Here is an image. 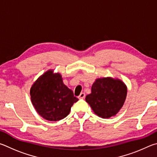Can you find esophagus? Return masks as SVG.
<instances>
[{
	"mask_svg": "<svg viewBox=\"0 0 157 157\" xmlns=\"http://www.w3.org/2000/svg\"><path fill=\"white\" fill-rule=\"evenodd\" d=\"M85 97H86V94H85L84 92H82V93H81V94L79 95L78 98L79 99H83V98H84Z\"/></svg>",
	"mask_w": 157,
	"mask_h": 157,
	"instance_id": "34e87169",
	"label": "esophagus"
}]
</instances>
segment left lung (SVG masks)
<instances>
[{
  "label": "left lung",
  "mask_w": 157,
  "mask_h": 157,
  "mask_svg": "<svg viewBox=\"0 0 157 157\" xmlns=\"http://www.w3.org/2000/svg\"><path fill=\"white\" fill-rule=\"evenodd\" d=\"M127 86L121 80L112 77L97 78L92 86V93L86 101L94 113L103 119L114 117L124 104Z\"/></svg>",
  "instance_id": "left-lung-1"
}]
</instances>
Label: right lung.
Listing matches in <instances>:
<instances>
[{
    "label": "right lung",
    "instance_id": "1",
    "mask_svg": "<svg viewBox=\"0 0 157 157\" xmlns=\"http://www.w3.org/2000/svg\"><path fill=\"white\" fill-rule=\"evenodd\" d=\"M33 106L39 115L49 121H58L70 114L78 99L63 83L60 73L49 70L37 78L30 88Z\"/></svg>",
    "mask_w": 157,
    "mask_h": 157
}]
</instances>
